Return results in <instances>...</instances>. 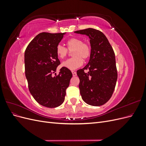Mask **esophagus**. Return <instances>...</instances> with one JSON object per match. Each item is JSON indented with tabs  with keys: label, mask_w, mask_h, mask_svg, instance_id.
Masks as SVG:
<instances>
[{
	"label": "esophagus",
	"mask_w": 146,
	"mask_h": 146,
	"mask_svg": "<svg viewBox=\"0 0 146 146\" xmlns=\"http://www.w3.org/2000/svg\"><path fill=\"white\" fill-rule=\"evenodd\" d=\"M72 76H73V77H75V76H77V73H76V72H75V71H72Z\"/></svg>",
	"instance_id": "34e87169"
}]
</instances>
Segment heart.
I'll return each instance as SVG.
<instances>
[{
	"mask_svg": "<svg viewBox=\"0 0 146 146\" xmlns=\"http://www.w3.org/2000/svg\"><path fill=\"white\" fill-rule=\"evenodd\" d=\"M67 48L72 52V58L68 59L62 63L63 67L70 70H75L83 64V60L89 58L91 55V47L89 44L83 42L80 38H72L66 42ZM67 48L58 44L56 47V54L60 59H64L68 54Z\"/></svg>",
	"mask_w": 146,
	"mask_h": 146,
	"instance_id": "b5f03b06",
	"label": "heart"
}]
</instances>
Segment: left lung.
Here are the masks:
<instances>
[{
    "mask_svg": "<svg viewBox=\"0 0 146 146\" xmlns=\"http://www.w3.org/2000/svg\"><path fill=\"white\" fill-rule=\"evenodd\" d=\"M76 33L90 38L91 55L88 63L77 71L79 89L83 101L92 106H100L111 98L117 78L115 54L105 35L92 28L78 30ZM85 70H89L85 73Z\"/></svg>",
    "mask_w": 146,
    "mask_h": 146,
    "instance_id": "1",
    "label": "left lung"
}]
</instances>
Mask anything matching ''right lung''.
Returning <instances> with one entry per match:
<instances>
[{
    "instance_id": "1",
    "label": "right lung",
    "mask_w": 146,
    "mask_h": 146,
    "mask_svg": "<svg viewBox=\"0 0 146 146\" xmlns=\"http://www.w3.org/2000/svg\"><path fill=\"white\" fill-rule=\"evenodd\" d=\"M66 33L38 34L26 48L24 54L25 77L31 94L38 104L55 108L63 103L66 90L72 77L70 70L61 68L53 76L60 61L56 47Z\"/></svg>"
}]
</instances>
